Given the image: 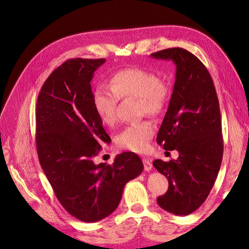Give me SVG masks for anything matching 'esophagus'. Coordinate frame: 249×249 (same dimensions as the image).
Here are the masks:
<instances>
[{
	"label": "esophagus",
	"instance_id": "esophagus-1",
	"mask_svg": "<svg viewBox=\"0 0 249 249\" xmlns=\"http://www.w3.org/2000/svg\"><path fill=\"white\" fill-rule=\"evenodd\" d=\"M142 161H143V164H144V169H145V171H146V172L151 171V168H152L151 160H148V159H143Z\"/></svg>",
	"mask_w": 249,
	"mask_h": 249
}]
</instances>
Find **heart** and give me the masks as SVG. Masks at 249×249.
<instances>
[{"label": "heart", "instance_id": "obj_1", "mask_svg": "<svg viewBox=\"0 0 249 249\" xmlns=\"http://www.w3.org/2000/svg\"><path fill=\"white\" fill-rule=\"evenodd\" d=\"M171 88L166 80L155 76L147 70L133 68L118 71L112 74L109 88L98 86L93 91V105L102 123L112 126L116 121L118 101L136 98L140 111L148 116L160 115L166 105ZM153 127L148 122L127 126L117 136V145L134 152H143L148 147Z\"/></svg>", "mask_w": 249, "mask_h": 249}]
</instances>
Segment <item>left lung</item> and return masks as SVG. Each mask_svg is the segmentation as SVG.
Here are the masks:
<instances>
[{
    "mask_svg": "<svg viewBox=\"0 0 249 249\" xmlns=\"http://www.w3.org/2000/svg\"><path fill=\"white\" fill-rule=\"evenodd\" d=\"M150 56L173 60L177 69L172 98L156 141L164 150H178V158L168 162L153 161L168 179L167 192L158 198V204L175 215H189L210 194L223 158L219 101L210 73L188 50L168 48Z\"/></svg>",
    "mask_w": 249,
    "mask_h": 249,
    "instance_id": "1",
    "label": "left lung"
}]
</instances>
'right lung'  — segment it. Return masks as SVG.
I'll return each instance as SVG.
<instances>
[{"mask_svg": "<svg viewBox=\"0 0 249 249\" xmlns=\"http://www.w3.org/2000/svg\"><path fill=\"white\" fill-rule=\"evenodd\" d=\"M106 59L72 58L47 77L37 98L36 147L56 198L71 215L97 222L119 205L125 185L143 163L133 152L113 164L94 162L101 144L111 142L93 105L90 81Z\"/></svg>", "mask_w": 249, "mask_h": 249, "instance_id": "obj_1", "label": "right lung"}]
</instances>
